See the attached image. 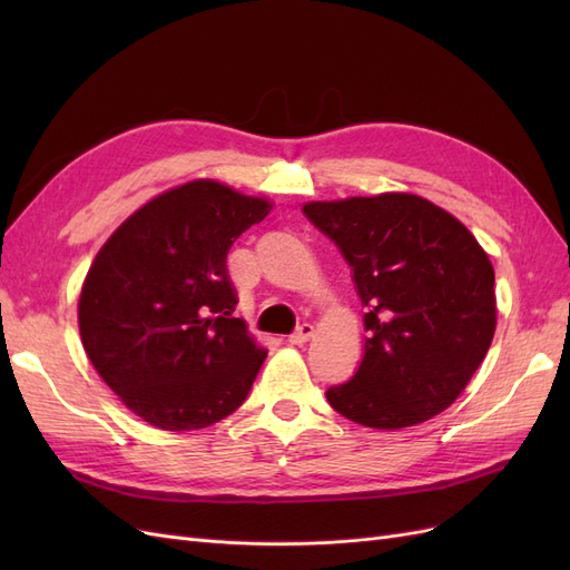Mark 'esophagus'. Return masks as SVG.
Masks as SVG:
<instances>
[{
  "instance_id": "34e87169",
  "label": "esophagus",
  "mask_w": 570,
  "mask_h": 570,
  "mask_svg": "<svg viewBox=\"0 0 570 570\" xmlns=\"http://www.w3.org/2000/svg\"><path fill=\"white\" fill-rule=\"evenodd\" d=\"M314 337V325L312 323H302L295 333H292L287 340L289 344H304Z\"/></svg>"
}]
</instances>
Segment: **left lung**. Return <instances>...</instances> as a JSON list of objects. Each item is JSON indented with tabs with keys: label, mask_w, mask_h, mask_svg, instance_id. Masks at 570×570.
Returning a JSON list of instances; mask_svg holds the SVG:
<instances>
[{
	"label": "left lung",
	"mask_w": 570,
	"mask_h": 570,
	"mask_svg": "<svg viewBox=\"0 0 570 570\" xmlns=\"http://www.w3.org/2000/svg\"><path fill=\"white\" fill-rule=\"evenodd\" d=\"M333 239L361 306L364 358L325 396L344 419L400 430L438 416L469 385L497 325L494 268L471 230L406 193L308 202Z\"/></svg>",
	"instance_id": "obj_1"
}]
</instances>
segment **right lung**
Listing matches in <instances>:
<instances>
[{
	"label": "right lung",
	"instance_id": "obj_1",
	"mask_svg": "<svg viewBox=\"0 0 570 570\" xmlns=\"http://www.w3.org/2000/svg\"><path fill=\"white\" fill-rule=\"evenodd\" d=\"M271 204L216 180L168 189L99 249L78 325L97 373L161 430L214 425L247 400L266 350L235 318L226 258Z\"/></svg>",
	"mask_w": 570,
	"mask_h": 570
}]
</instances>
